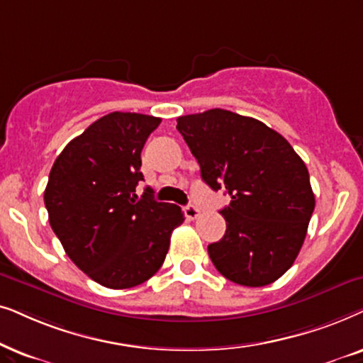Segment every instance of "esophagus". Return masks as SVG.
<instances>
[{"label": "esophagus", "instance_id": "obj_1", "mask_svg": "<svg viewBox=\"0 0 363 363\" xmlns=\"http://www.w3.org/2000/svg\"><path fill=\"white\" fill-rule=\"evenodd\" d=\"M184 214H186V217H187V219H189V220H194V219H197V217H199L201 211L197 209L196 206L189 204V206H186V209H184Z\"/></svg>", "mask_w": 363, "mask_h": 363}]
</instances>
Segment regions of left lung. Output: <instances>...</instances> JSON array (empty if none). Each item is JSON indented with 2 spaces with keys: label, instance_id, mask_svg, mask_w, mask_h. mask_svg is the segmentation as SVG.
<instances>
[{
  "label": "left lung",
  "instance_id": "obj_1",
  "mask_svg": "<svg viewBox=\"0 0 363 363\" xmlns=\"http://www.w3.org/2000/svg\"><path fill=\"white\" fill-rule=\"evenodd\" d=\"M201 177L224 189L225 234L209 257L225 279L245 287L269 286L301 252L315 197L301 156L260 121L225 109L177 118Z\"/></svg>",
  "mask_w": 363,
  "mask_h": 363
}]
</instances>
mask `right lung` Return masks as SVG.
Returning a JSON list of instances; mask_svg holds the SVG:
<instances>
[{"label": "right lung", "instance_id": "right-lung-1", "mask_svg": "<svg viewBox=\"0 0 363 363\" xmlns=\"http://www.w3.org/2000/svg\"><path fill=\"white\" fill-rule=\"evenodd\" d=\"M161 118L106 114L67 143L45 191L51 229L67 257L108 289H129L161 269L171 234L184 222L181 207L156 202L146 189L141 151Z\"/></svg>", "mask_w": 363, "mask_h": 363}]
</instances>
